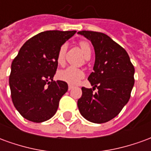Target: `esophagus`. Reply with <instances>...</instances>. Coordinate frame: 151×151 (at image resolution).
<instances>
[{
  "label": "esophagus",
  "instance_id": "obj_1",
  "mask_svg": "<svg viewBox=\"0 0 151 151\" xmlns=\"http://www.w3.org/2000/svg\"><path fill=\"white\" fill-rule=\"evenodd\" d=\"M73 88V86H72V85H69V91H71V90H72V89Z\"/></svg>",
  "mask_w": 151,
  "mask_h": 151
}]
</instances>
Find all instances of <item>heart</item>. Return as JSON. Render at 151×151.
I'll return each instance as SVG.
<instances>
[{
  "label": "heart",
  "mask_w": 151,
  "mask_h": 151,
  "mask_svg": "<svg viewBox=\"0 0 151 151\" xmlns=\"http://www.w3.org/2000/svg\"><path fill=\"white\" fill-rule=\"evenodd\" d=\"M80 47L82 48V52L84 53L86 57L91 56V47L88 42L86 41H82L79 43ZM66 49H67V44L64 43L60 47L57 54V61L59 63H62L65 59V54ZM85 76V73L82 71V69H78L75 67H68L65 69H63L58 72L57 77L60 80L64 81V82L75 85L78 84L81 80H82Z\"/></svg>",
  "instance_id": "1"
}]
</instances>
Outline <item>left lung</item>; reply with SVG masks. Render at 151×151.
Returning a JSON list of instances; mask_svg holds the SVG:
<instances>
[{
  "label": "left lung",
  "mask_w": 151,
  "mask_h": 151,
  "mask_svg": "<svg viewBox=\"0 0 151 151\" xmlns=\"http://www.w3.org/2000/svg\"><path fill=\"white\" fill-rule=\"evenodd\" d=\"M78 34L91 42L95 53L93 72L88 77L93 89L82 87L78 100L79 111L86 120L96 124L108 122L127 104L134 85V67L123 47L101 32L82 31Z\"/></svg>",
  "instance_id": "left-lung-1"
}]
</instances>
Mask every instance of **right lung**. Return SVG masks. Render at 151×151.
I'll list each match as a JSON object with an SVG mask.
<instances>
[{"instance_id": "right-lung-1", "label": "right lung", "mask_w": 151, "mask_h": 151, "mask_svg": "<svg viewBox=\"0 0 151 151\" xmlns=\"http://www.w3.org/2000/svg\"><path fill=\"white\" fill-rule=\"evenodd\" d=\"M77 31H47L22 45L13 60L9 76L11 98L25 119L41 123L56 114L68 84L53 81L60 46Z\"/></svg>"}]
</instances>
